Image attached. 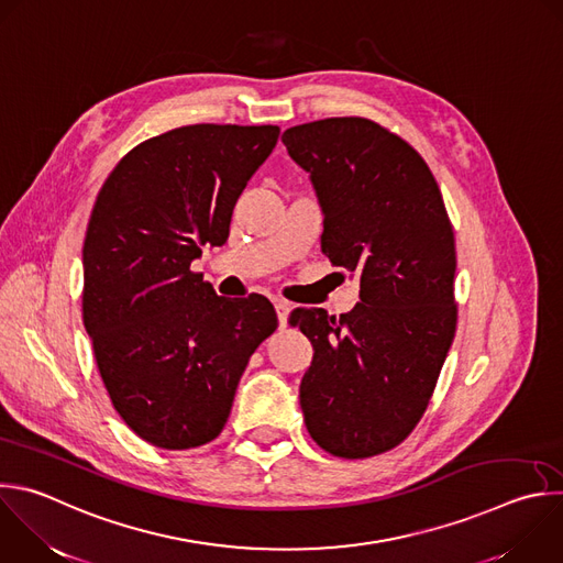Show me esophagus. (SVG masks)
I'll return each mask as SVG.
<instances>
[{
    "label": "esophagus",
    "mask_w": 563,
    "mask_h": 563,
    "mask_svg": "<svg viewBox=\"0 0 563 563\" xmlns=\"http://www.w3.org/2000/svg\"><path fill=\"white\" fill-rule=\"evenodd\" d=\"M274 309H276V316H278V324L287 327V318H289L291 305L285 302V300H274Z\"/></svg>",
    "instance_id": "esophagus-1"
}]
</instances>
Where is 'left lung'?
Wrapping results in <instances>:
<instances>
[{
  "label": "left lung",
  "mask_w": 563,
  "mask_h": 563,
  "mask_svg": "<svg viewBox=\"0 0 563 563\" xmlns=\"http://www.w3.org/2000/svg\"><path fill=\"white\" fill-rule=\"evenodd\" d=\"M283 143L313 185L322 252L360 280L340 320L291 311L313 346L305 424L331 455H378L422 418L455 335L453 228L424 158L378 123L322 119L285 130Z\"/></svg>",
  "instance_id": "obj_1"
}]
</instances>
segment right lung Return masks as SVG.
Returning <instances> with one entry per match:
<instances>
[{
	"label": "right lung",
	"mask_w": 563,
	"mask_h": 563,
	"mask_svg": "<svg viewBox=\"0 0 563 563\" xmlns=\"http://www.w3.org/2000/svg\"><path fill=\"white\" fill-rule=\"evenodd\" d=\"M278 125L199 123L130 150L106 178L84 241V324L123 422L185 451L212 442L256 346L276 329L258 294L225 298L190 265L221 247Z\"/></svg>",
	"instance_id": "right-lung-1"
}]
</instances>
